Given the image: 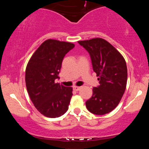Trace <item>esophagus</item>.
Segmentation results:
<instances>
[{
    "label": "esophagus",
    "mask_w": 149,
    "mask_h": 149,
    "mask_svg": "<svg viewBox=\"0 0 149 149\" xmlns=\"http://www.w3.org/2000/svg\"><path fill=\"white\" fill-rule=\"evenodd\" d=\"M80 88H81V87H79V86H73V90H74L75 91H78V90H80Z\"/></svg>",
    "instance_id": "1"
}]
</instances>
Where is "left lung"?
<instances>
[{
	"label": "left lung",
	"mask_w": 149,
	"mask_h": 149,
	"mask_svg": "<svg viewBox=\"0 0 149 149\" xmlns=\"http://www.w3.org/2000/svg\"><path fill=\"white\" fill-rule=\"evenodd\" d=\"M91 57L92 67L100 80L86 102L90 112L104 115L118 105L126 88L127 69L122 54L111 44L101 38L78 41Z\"/></svg>",
	"instance_id": "8db88e82"
}]
</instances>
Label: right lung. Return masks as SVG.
Returning a JSON list of instances; mask_svg holds the SVG:
<instances>
[{"label":"right lung","instance_id":"right-lung-1","mask_svg":"<svg viewBox=\"0 0 149 149\" xmlns=\"http://www.w3.org/2000/svg\"><path fill=\"white\" fill-rule=\"evenodd\" d=\"M73 43L48 39L30 58L25 73L27 92L34 107L48 118H57L67 111L73 95L71 87L56 83L65 54Z\"/></svg>","mask_w":149,"mask_h":149}]
</instances>
